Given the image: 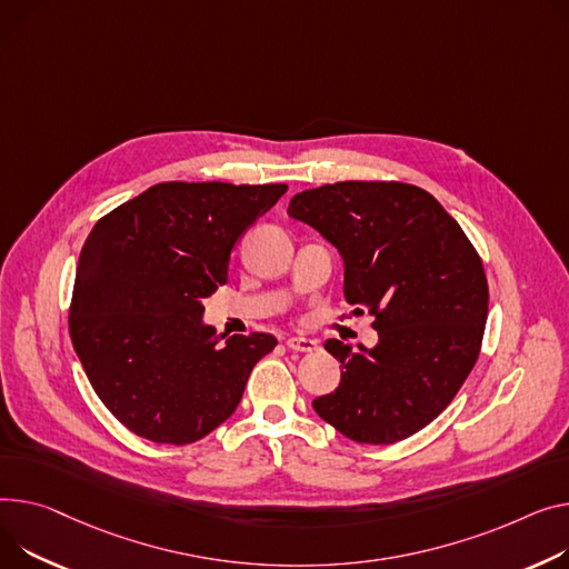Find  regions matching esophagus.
Masks as SVG:
<instances>
[{"instance_id": "34e87169", "label": "esophagus", "mask_w": 569, "mask_h": 569, "mask_svg": "<svg viewBox=\"0 0 569 569\" xmlns=\"http://www.w3.org/2000/svg\"><path fill=\"white\" fill-rule=\"evenodd\" d=\"M286 346L290 350H295V352H313V350H318L316 340L313 338H305V336H290L286 340Z\"/></svg>"}]
</instances>
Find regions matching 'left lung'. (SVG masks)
<instances>
[{
  "mask_svg": "<svg viewBox=\"0 0 569 569\" xmlns=\"http://www.w3.org/2000/svg\"><path fill=\"white\" fill-rule=\"evenodd\" d=\"M288 214L338 249L346 299L380 333L359 352L327 340L343 370L313 409L357 443H396L423 430L480 355L489 290L478 251L432 194L396 180L307 189L290 199Z\"/></svg>",
  "mask_w": 569,
  "mask_h": 569,
  "instance_id": "1",
  "label": "left lung"
}]
</instances>
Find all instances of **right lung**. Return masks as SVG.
Here are the masks:
<instances>
[{
  "mask_svg": "<svg viewBox=\"0 0 569 569\" xmlns=\"http://www.w3.org/2000/svg\"><path fill=\"white\" fill-rule=\"evenodd\" d=\"M288 184L160 182L89 233L70 338L98 398L134 435L194 443L238 409L272 333L217 336L203 299L229 279L238 238Z\"/></svg>",
  "mask_w": 569,
  "mask_h": 569,
  "instance_id": "obj_1",
  "label": "right lung"
}]
</instances>
